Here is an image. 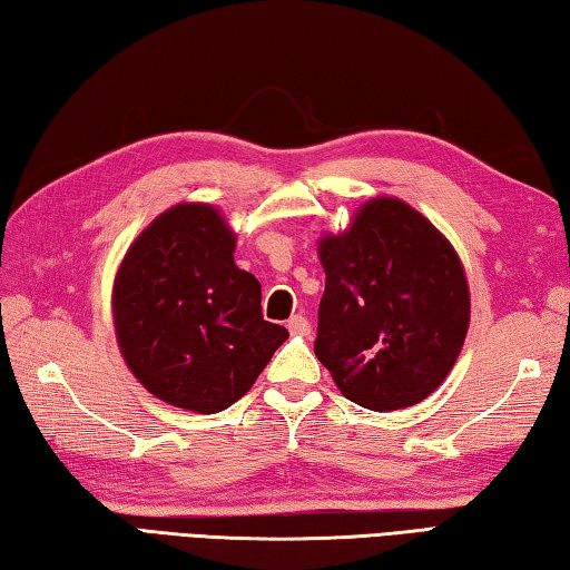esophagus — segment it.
Wrapping results in <instances>:
<instances>
[{"instance_id":"34e87169","label":"esophagus","mask_w":570,"mask_h":570,"mask_svg":"<svg viewBox=\"0 0 570 570\" xmlns=\"http://www.w3.org/2000/svg\"><path fill=\"white\" fill-rule=\"evenodd\" d=\"M286 328H288V333H292V336H308V333H311V323H308L304 316H301V314H296V316L288 318Z\"/></svg>"}]
</instances>
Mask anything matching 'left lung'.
<instances>
[{
    "instance_id": "1",
    "label": "left lung",
    "mask_w": 570,
    "mask_h": 570,
    "mask_svg": "<svg viewBox=\"0 0 570 570\" xmlns=\"http://www.w3.org/2000/svg\"><path fill=\"white\" fill-rule=\"evenodd\" d=\"M326 292L316 358L355 405H417L450 375L470 328V284L452 242L397 197H371L323 234Z\"/></svg>"
}]
</instances>
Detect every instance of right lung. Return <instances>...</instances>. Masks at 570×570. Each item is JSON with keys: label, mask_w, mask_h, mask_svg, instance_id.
<instances>
[{"label": "right lung", "mask_w": 570, "mask_h": 570, "mask_svg": "<svg viewBox=\"0 0 570 570\" xmlns=\"http://www.w3.org/2000/svg\"><path fill=\"white\" fill-rule=\"evenodd\" d=\"M237 234L207 203L167 207L114 278L122 361L163 403L212 415L247 395L288 331L262 316V284L234 264Z\"/></svg>", "instance_id": "add662e5"}]
</instances>
